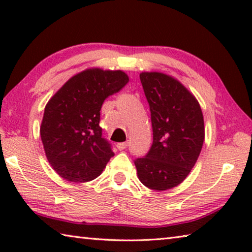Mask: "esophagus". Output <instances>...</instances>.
<instances>
[{
	"label": "esophagus",
	"instance_id": "1",
	"mask_svg": "<svg viewBox=\"0 0 252 252\" xmlns=\"http://www.w3.org/2000/svg\"><path fill=\"white\" fill-rule=\"evenodd\" d=\"M127 147V142H121V143H118L117 144V148L119 149V150H125V149H126Z\"/></svg>",
	"mask_w": 252,
	"mask_h": 252
}]
</instances>
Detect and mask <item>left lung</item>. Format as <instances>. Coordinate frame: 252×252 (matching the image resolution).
I'll list each match as a JSON object with an SVG mask.
<instances>
[{
    "label": "left lung",
    "instance_id": "1",
    "mask_svg": "<svg viewBox=\"0 0 252 252\" xmlns=\"http://www.w3.org/2000/svg\"><path fill=\"white\" fill-rule=\"evenodd\" d=\"M151 111L153 142L148 155L134 160L138 178L149 189L177 187L194 167L204 141L198 100L180 81L161 72L140 73Z\"/></svg>",
    "mask_w": 252,
    "mask_h": 252
}]
</instances>
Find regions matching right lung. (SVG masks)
<instances>
[{
    "mask_svg": "<svg viewBox=\"0 0 252 252\" xmlns=\"http://www.w3.org/2000/svg\"><path fill=\"white\" fill-rule=\"evenodd\" d=\"M127 82L121 70L91 67L72 76L49 100L40 134L46 159L60 177L88 182L103 171L114 153L102 138L100 110Z\"/></svg>",
    "mask_w": 252,
    "mask_h": 252,
    "instance_id": "add662e5",
    "label": "right lung"
}]
</instances>
